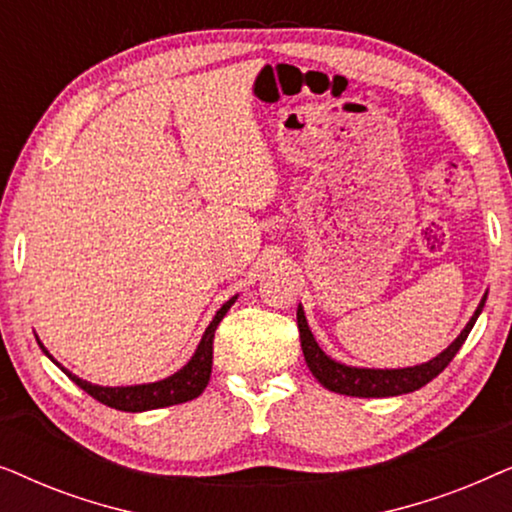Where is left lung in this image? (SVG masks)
Masks as SVG:
<instances>
[{
    "mask_svg": "<svg viewBox=\"0 0 512 512\" xmlns=\"http://www.w3.org/2000/svg\"><path fill=\"white\" fill-rule=\"evenodd\" d=\"M487 296L480 300L478 310L468 321L464 331L459 333V338L452 342L445 352H440L436 359L429 363H422V366L412 368H396V370H375V368H352L345 366V363L333 361L331 356L321 352V347L314 340V335L307 326L303 307H298V331H300V347H303L307 368L312 370V375L324 384L326 389L335 391V394L345 396H359V398H384V396H401L410 394V391L422 389L424 384H429L433 377H438L443 370L450 366L454 354L459 352L461 345H464L468 333L478 319V314L485 307Z\"/></svg>",
    "mask_w": 512,
    "mask_h": 512,
    "instance_id": "1",
    "label": "left lung"
}]
</instances>
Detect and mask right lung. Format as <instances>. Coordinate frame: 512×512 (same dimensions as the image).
Masks as SVG:
<instances>
[{
	"label": "right lung",
	"instance_id": "add662e5",
	"mask_svg": "<svg viewBox=\"0 0 512 512\" xmlns=\"http://www.w3.org/2000/svg\"><path fill=\"white\" fill-rule=\"evenodd\" d=\"M237 298V296H235ZM235 298H230L226 305L216 312V317L212 319V324L207 326L205 335H202L198 349H195L193 359L186 363L179 373H174L172 377H165V380L153 382V384H137V387H97V384H90L81 377H76L65 370V375H69V380L79 384V387L100 401L109 408L123 410V412H144V410H156V408H167V405H177V403H186L198 398L202 391H205L209 375H212V356H214V331L216 326L221 324V319L226 317V312L230 310V305L235 303ZM39 347L44 349V345L39 342ZM46 352V349H44ZM48 354V352H46ZM51 356V354H48Z\"/></svg>",
	"mask_w": 512,
	"mask_h": 512
}]
</instances>
